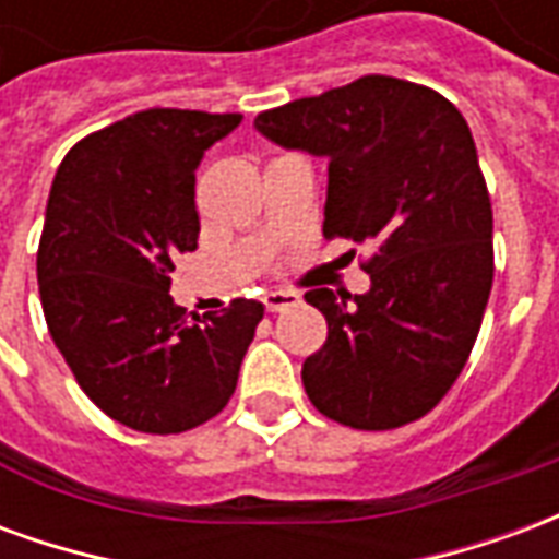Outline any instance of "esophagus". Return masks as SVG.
<instances>
[{
	"mask_svg": "<svg viewBox=\"0 0 559 559\" xmlns=\"http://www.w3.org/2000/svg\"><path fill=\"white\" fill-rule=\"evenodd\" d=\"M263 305H266V311H287L293 305H299V293H290V290H272L263 296Z\"/></svg>",
	"mask_w": 559,
	"mask_h": 559,
	"instance_id": "obj_1",
	"label": "esophagus"
}]
</instances>
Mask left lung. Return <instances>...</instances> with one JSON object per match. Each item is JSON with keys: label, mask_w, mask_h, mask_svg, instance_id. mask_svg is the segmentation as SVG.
<instances>
[{"label": "left lung", "mask_w": 559, "mask_h": 559, "mask_svg": "<svg viewBox=\"0 0 559 559\" xmlns=\"http://www.w3.org/2000/svg\"><path fill=\"white\" fill-rule=\"evenodd\" d=\"M254 126L329 158L323 236L374 248L368 293H305L329 326L302 365L308 399L359 431L421 419L464 371L493 284L491 197L464 116L428 86L368 74Z\"/></svg>", "instance_id": "left-lung-1"}]
</instances>
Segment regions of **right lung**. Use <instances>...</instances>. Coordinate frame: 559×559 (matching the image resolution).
<instances>
[{
  "instance_id": "1",
  "label": "right lung",
  "mask_w": 559,
  "mask_h": 559,
  "mask_svg": "<svg viewBox=\"0 0 559 559\" xmlns=\"http://www.w3.org/2000/svg\"><path fill=\"white\" fill-rule=\"evenodd\" d=\"M239 122L152 107L74 143L56 170L38 242L44 320L92 404L134 431L218 416L263 320V305L233 299L191 323L170 296L200 236L197 164Z\"/></svg>"
}]
</instances>
